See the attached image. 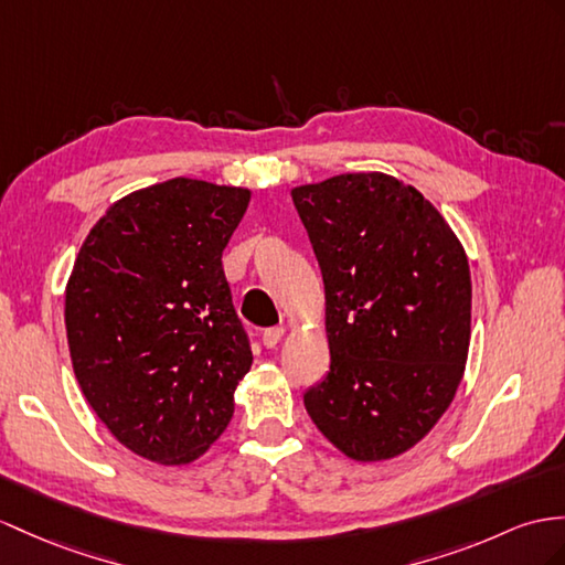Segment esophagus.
<instances>
[{
  "label": "esophagus",
  "instance_id": "obj_1",
  "mask_svg": "<svg viewBox=\"0 0 565 565\" xmlns=\"http://www.w3.org/2000/svg\"><path fill=\"white\" fill-rule=\"evenodd\" d=\"M282 335H285V328H266L264 333H260V340H264V345L268 350H273L282 340Z\"/></svg>",
  "mask_w": 565,
  "mask_h": 565
}]
</instances>
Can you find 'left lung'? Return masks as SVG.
<instances>
[{"mask_svg": "<svg viewBox=\"0 0 565 565\" xmlns=\"http://www.w3.org/2000/svg\"><path fill=\"white\" fill-rule=\"evenodd\" d=\"M326 290L328 376L305 393L356 462L403 456L444 417L470 350V264L415 186L352 172L292 189Z\"/></svg>", "mask_w": 565, "mask_h": 565, "instance_id": "left-lung-1", "label": "left lung"}]
</instances>
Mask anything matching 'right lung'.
Wrapping results in <instances>:
<instances>
[{"label":"right lung","mask_w":565,"mask_h":565,"mask_svg":"<svg viewBox=\"0 0 565 565\" xmlns=\"http://www.w3.org/2000/svg\"><path fill=\"white\" fill-rule=\"evenodd\" d=\"M252 191L174 177L131 191L95 223L64 295L81 391L121 446L189 465L235 412L252 348L223 252Z\"/></svg>","instance_id":"right-lung-1"}]
</instances>
